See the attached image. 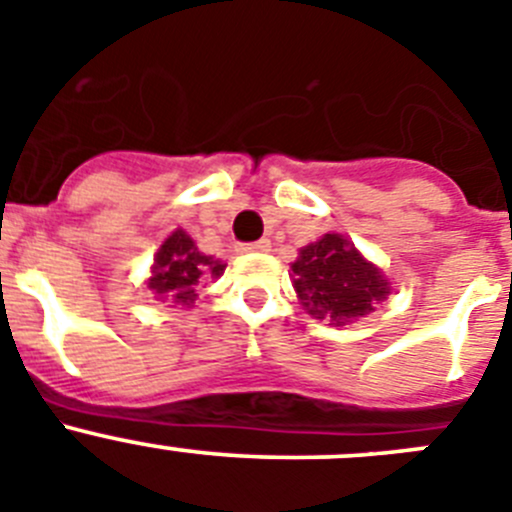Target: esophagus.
<instances>
[{"label": "esophagus", "instance_id": "obj_1", "mask_svg": "<svg viewBox=\"0 0 512 512\" xmlns=\"http://www.w3.org/2000/svg\"><path fill=\"white\" fill-rule=\"evenodd\" d=\"M270 250V239H257L250 245H239V252H267Z\"/></svg>", "mask_w": 512, "mask_h": 512}]
</instances>
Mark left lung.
<instances>
[{
	"instance_id": "1",
	"label": "left lung",
	"mask_w": 512,
	"mask_h": 512,
	"mask_svg": "<svg viewBox=\"0 0 512 512\" xmlns=\"http://www.w3.org/2000/svg\"><path fill=\"white\" fill-rule=\"evenodd\" d=\"M290 270L301 306L313 319L336 326L367 316L390 293L380 267L365 260L342 234H324L319 242L303 247Z\"/></svg>"
}]
</instances>
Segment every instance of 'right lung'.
Segmentation results:
<instances>
[{"label":"right lung","instance_id":"add662e5","mask_svg":"<svg viewBox=\"0 0 512 512\" xmlns=\"http://www.w3.org/2000/svg\"><path fill=\"white\" fill-rule=\"evenodd\" d=\"M224 262L199 252L183 229H176L160 245L153 262V275L147 280L150 293L160 301L191 306L196 301V285L209 278H219L224 273Z\"/></svg>","mask_w":512,"mask_h":512}]
</instances>
